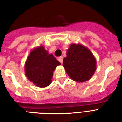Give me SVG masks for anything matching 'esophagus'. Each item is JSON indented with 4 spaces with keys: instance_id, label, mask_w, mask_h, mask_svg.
Wrapping results in <instances>:
<instances>
[{
    "instance_id": "esophagus-1",
    "label": "esophagus",
    "mask_w": 122,
    "mask_h": 122,
    "mask_svg": "<svg viewBox=\"0 0 122 122\" xmlns=\"http://www.w3.org/2000/svg\"><path fill=\"white\" fill-rule=\"evenodd\" d=\"M58 60H59V61L60 62V63H62V62H63V57H60L59 58V59H58Z\"/></svg>"
}]
</instances>
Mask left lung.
Segmentation results:
<instances>
[{
  "label": "left lung",
  "instance_id": "1",
  "mask_svg": "<svg viewBox=\"0 0 122 122\" xmlns=\"http://www.w3.org/2000/svg\"><path fill=\"white\" fill-rule=\"evenodd\" d=\"M96 63L92 52L80 44H70L67 57L63 60V66L68 76L78 83L90 80L97 69Z\"/></svg>",
  "mask_w": 122,
  "mask_h": 122
}]
</instances>
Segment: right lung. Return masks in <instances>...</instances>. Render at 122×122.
I'll list each match as a JSON object with an SVG mask.
<instances>
[{"mask_svg": "<svg viewBox=\"0 0 122 122\" xmlns=\"http://www.w3.org/2000/svg\"><path fill=\"white\" fill-rule=\"evenodd\" d=\"M61 63L43 45L32 49L25 63V73L29 81L40 88L52 83L55 68Z\"/></svg>", "mask_w": 122, "mask_h": 122, "instance_id": "1", "label": "right lung"}]
</instances>
